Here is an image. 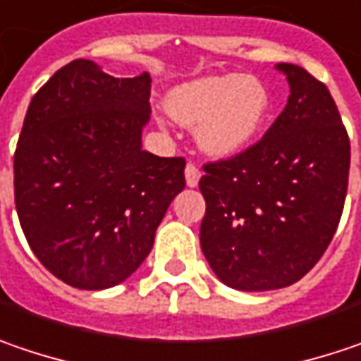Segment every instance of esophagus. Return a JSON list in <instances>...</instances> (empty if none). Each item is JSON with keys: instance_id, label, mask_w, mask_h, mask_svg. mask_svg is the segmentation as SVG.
I'll return each instance as SVG.
<instances>
[{"instance_id": "obj_1", "label": "esophagus", "mask_w": 361, "mask_h": 361, "mask_svg": "<svg viewBox=\"0 0 361 361\" xmlns=\"http://www.w3.org/2000/svg\"><path fill=\"white\" fill-rule=\"evenodd\" d=\"M198 181H200V169H198L194 163H188V165H185V183H188L190 188H196Z\"/></svg>"}]
</instances>
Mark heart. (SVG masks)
I'll return each mask as SVG.
<instances>
[{
  "label": "heart",
  "instance_id": "1",
  "mask_svg": "<svg viewBox=\"0 0 361 361\" xmlns=\"http://www.w3.org/2000/svg\"><path fill=\"white\" fill-rule=\"evenodd\" d=\"M167 110L181 124L196 126L202 153L233 159L259 138L271 112V96L257 77L210 75L173 87Z\"/></svg>",
  "mask_w": 361,
  "mask_h": 361
}]
</instances>
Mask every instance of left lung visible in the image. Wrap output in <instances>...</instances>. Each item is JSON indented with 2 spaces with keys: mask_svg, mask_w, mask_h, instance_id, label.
Masks as SVG:
<instances>
[{
  "mask_svg": "<svg viewBox=\"0 0 361 361\" xmlns=\"http://www.w3.org/2000/svg\"><path fill=\"white\" fill-rule=\"evenodd\" d=\"M290 96L265 137L204 167L200 247L216 278L241 292L278 290L314 267L341 219L350 138L325 83L278 63Z\"/></svg>",
  "mask_w": 361,
  "mask_h": 361,
  "instance_id": "obj_1",
  "label": "left lung"
}]
</instances>
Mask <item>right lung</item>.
I'll return each instance as SVG.
<instances>
[{"label":"right lung","mask_w":361,"mask_h":361,"mask_svg":"<svg viewBox=\"0 0 361 361\" xmlns=\"http://www.w3.org/2000/svg\"><path fill=\"white\" fill-rule=\"evenodd\" d=\"M151 75L77 59L36 92L13 157L16 210L34 255L81 290L130 278L185 188L180 157L142 149Z\"/></svg>","instance_id":"1"}]
</instances>
